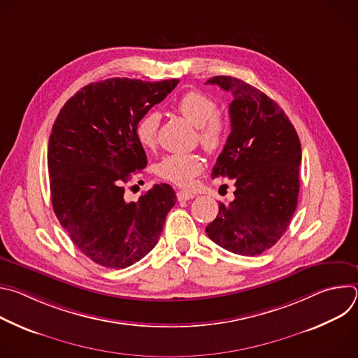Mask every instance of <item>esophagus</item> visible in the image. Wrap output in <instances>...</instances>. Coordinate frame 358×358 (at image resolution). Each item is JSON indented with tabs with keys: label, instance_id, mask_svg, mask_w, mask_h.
<instances>
[{
	"label": "esophagus",
	"instance_id": "esophagus-1",
	"mask_svg": "<svg viewBox=\"0 0 358 358\" xmlns=\"http://www.w3.org/2000/svg\"><path fill=\"white\" fill-rule=\"evenodd\" d=\"M191 198H194V195L191 192H187V191H178L177 192V199L178 201H188Z\"/></svg>",
	"mask_w": 358,
	"mask_h": 358
}]
</instances>
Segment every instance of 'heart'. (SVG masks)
<instances>
[{"instance_id": "b5f03b06", "label": "heart", "mask_w": 358, "mask_h": 358, "mask_svg": "<svg viewBox=\"0 0 358 358\" xmlns=\"http://www.w3.org/2000/svg\"><path fill=\"white\" fill-rule=\"evenodd\" d=\"M177 112L198 130V141L210 152L218 151L228 134V122L218 113V105L213 96L201 90L184 93L176 103ZM160 115L157 112L145 113L136 126L138 143L145 148H152L157 143ZM203 170V159L191 155H170L157 164V174L180 187H188L192 180Z\"/></svg>"}]
</instances>
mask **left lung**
I'll return each mask as SVG.
<instances>
[{"label":"left lung","mask_w":358,"mask_h":358,"mask_svg":"<svg viewBox=\"0 0 358 358\" xmlns=\"http://www.w3.org/2000/svg\"><path fill=\"white\" fill-rule=\"evenodd\" d=\"M207 83L231 92V133L211 177L235 182V199L220 203L206 228L221 248L246 257L261 255L285 234L299 196L301 147L289 117L275 100L232 76Z\"/></svg>","instance_id":"obj_1"}]
</instances>
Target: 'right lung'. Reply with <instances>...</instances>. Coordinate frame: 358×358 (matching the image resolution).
Wrapping results in <instances>:
<instances>
[{"label": "right lung", "instance_id": "right-lung-1", "mask_svg": "<svg viewBox=\"0 0 358 358\" xmlns=\"http://www.w3.org/2000/svg\"><path fill=\"white\" fill-rule=\"evenodd\" d=\"M178 82L112 78L90 83L66 101L52 126V207L76 248L97 265L123 269L144 258L174 207L177 196L169 184L127 202L124 182L147 166L136 136L138 120Z\"/></svg>", "mask_w": 358, "mask_h": 358}]
</instances>
